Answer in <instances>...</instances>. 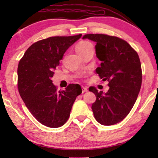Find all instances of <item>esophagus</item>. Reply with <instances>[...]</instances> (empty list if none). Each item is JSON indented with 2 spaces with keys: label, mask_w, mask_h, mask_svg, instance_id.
Masks as SVG:
<instances>
[{
  "label": "esophagus",
  "mask_w": 158,
  "mask_h": 158,
  "mask_svg": "<svg viewBox=\"0 0 158 158\" xmlns=\"http://www.w3.org/2000/svg\"><path fill=\"white\" fill-rule=\"evenodd\" d=\"M88 91V88L86 87H82V93L84 94L85 92H87Z\"/></svg>",
  "instance_id": "1"
}]
</instances>
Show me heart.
<instances>
[{
  "label": "heart",
  "mask_w": 158,
  "mask_h": 158,
  "mask_svg": "<svg viewBox=\"0 0 158 158\" xmlns=\"http://www.w3.org/2000/svg\"><path fill=\"white\" fill-rule=\"evenodd\" d=\"M89 47H93L92 44L88 42H80L75 47V50L77 52H83L85 49L89 48Z\"/></svg>",
  "instance_id": "obj_1"
}]
</instances>
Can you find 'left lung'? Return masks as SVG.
Masks as SVG:
<instances>
[{"label":"left lung","mask_w":158,"mask_h":158,"mask_svg":"<svg viewBox=\"0 0 158 158\" xmlns=\"http://www.w3.org/2000/svg\"><path fill=\"white\" fill-rule=\"evenodd\" d=\"M83 39L96 43V55L101 63L96 72L103 81H109L106 93L89 88L96 96L91 106L94 116L102 125L116 124L128 115L141 88L139 56L126 41L116 36L92 34Z\"/></svg>","instance_id":"8db88e82"}]
</instances>
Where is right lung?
<instances>
[{"label": "right lung", "mask_w": 158, "mask_h": 158, "mask_svg": "<svg viewBox=\"0 0 158 158\" xmlns=\"http://www.w3.org/2000/svg\"><path fill=\"white\" fill-rule=\"evenodd\" d=\"M82 36H52L34 43L18 66L19 94L36 119L51 128L62 127L68 121L76 97L81 94L78 84H70L57 91L52 83L54 71L68 49Z\"/></svg>", "instance_id": "1"}]
</instances>
